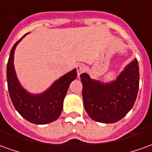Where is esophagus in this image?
Masks as SVG:
<instances>
[{
    "label": "esophagus",
    "instance_id": "obj_1",
    "mask_svg": "<svg viewBox=\"0 0 152 152\" xmlns=\"http://www.w3.org/2000/svg\"><path fill=\"white\" fill-rule=\"evenodd\" d=\"M76 71H77V75H78V76H80V75L81 73H83L84 71H85V66L83 64H78L76 66Z\"/></svg>",
    "mask_w": 152,
    "mask_h": 152
}]
</instances>
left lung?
<instances>
[{
  "mask_svg": "<svg viewBox=\"0 0 152 152\" xmlns=\"http://www.w3.org/2000/svg\"><path fill=\"white\" fill-rule=\"evenodd\" d=\"M84 107L93 120L113 124L122 119L134 105L139 88V66L137 59L130 62L116 80L103 84L82 73Z\"/></svg>",
  "mask_w": 152,
  "mask_h": 152,
  "instance_id": "obj_1",
  "label": "left lung"
}]
</instances>
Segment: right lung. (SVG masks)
Returning <instances> with one entry per match:
<instances>
[{
	"label": "right lung",
	"instance_id": "right-lung-1",
	"mask_svg": "<svg viewBox=\"0 0 152 152\" xmlns=\"http://www.w3.org/2000/svg\"><path fill=\"white\" fill-rule=\"evenodd\" d=\"M14 44L7 62L6 76L10 97L14 107L26 120L32 124H47L57 120L63 107V100L71 82L76 79V69L66 74L43 94H31L21 87L14 68V53L21 39Z\"/></svg>",
	"mask_w": 152,
	"mask_h": 152
}]
</instances>
